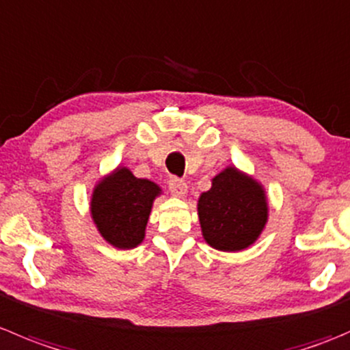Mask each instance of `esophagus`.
<instances>
[{
    "label": "esophagus",
    "mask_w": 350,
    "mask_h": 350,
    "mask_svg": "<svg viewBox=\"0 0 350 350\" xmlns=\"http://www.w3.org/2000/svg\"><path fill=\"white\" fill-rule=\"evenodd\" d=\"M169 191H171L174 196L183 198V196L186 195V191H188V186H186V183L183 181V179L171 178L169 179Z\"/></svg>",
    "instance_id": "34e87169"
}]
</instances>
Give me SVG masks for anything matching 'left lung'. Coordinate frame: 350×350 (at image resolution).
<instances>
[{"label":"left lung","instance_id":"8db88e82","mask_svg":"<svg viewBox=\"0 0 350 350\" xmlns=\"http://www.w3.org/2000/svg\"><path fill=\"white\" fill-rule=\"evenodd\" d=\"M203 239L220 251H241L258 239L267 220L265 189L251 176L226 167L198 198Z\"/></svg>","mask_w":350,"mask_h":350}]
</instances>
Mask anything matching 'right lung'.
I'll return each mask as SVG.
<instances>
[{
	"instance_id": "obj_1",
	"label": "right lung",
	"mask_w": 350,
	"mask_h": 350,
	"mask_svg": "<svg viewBox=\"0 0 350 350\" xmlns=\"http://www.w3.org/2000/svg\"><path fill=\"white\" fill-rule=\"evenodd\" d=\"M161 191L155 183L135 178L126 167H118L100 179L90 202V213L100 236L120 250L138 246L145 237L155 196Z\"/></svg>"
}]
</instances>
